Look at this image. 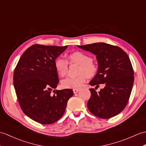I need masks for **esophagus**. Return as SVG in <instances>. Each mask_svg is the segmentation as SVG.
<instances>
[{
  "label": "esophagus",
  "mask_w": 146,
  "mask_h": 146,
  "mask_svg": "<svg viewBox=\"0 0 146 146\" xmlns=\"http://www.w3.org/2000/svg\"><path fill=\"white\" fill-rule=\"evenodd\" d=\"M73 91L74 93H78L80 91V89H73Z\"/></svg>",
  "instance_id": "1"
}]
</instances>
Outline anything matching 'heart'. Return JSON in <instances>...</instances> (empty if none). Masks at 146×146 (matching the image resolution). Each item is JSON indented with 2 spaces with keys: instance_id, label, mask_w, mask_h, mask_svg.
<instances>
[{
  "instance_id": "heart-1",
  "label": "heart",
  "mask_w": 146,
  "mask_h": 146,
  "mask_svg": "<svg viewBox=\"0 0 146 146\" xmlns=\"http://www.w3.org/2000/svg\"><path fill=\"white\" fill-rule=\"evenodd\" d=\"M70 63L80 65L78 70L79 74L76 77H70L63 80L62 85L65 88H79L85 82L86 76L91 77L97 72L96 63L88 54L82 52H74L68 56ZM55 68L60 76H65L68 70V62L62 57H58L55 61Z\"/></svg>"
}]
</instances>
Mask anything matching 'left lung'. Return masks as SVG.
<instances>
[{
	"label": "left lung",
	"instance_id": "1",
	"mask_svg": "<svg viewBox=\"0 0 146 146\" xmlns=\"http://www.w3.org/2000/svg\"><path fill=\"white\" fill-rule=\"evenodd\" d=\"M78 46L96 55L98 72L90 84L96 88L100 84L105 85L99 92L90 89L89 111L103 119L116 116L126 106L133 88L134 71L129 58L119 46L103 42Z\"/></svg>",
	"mask_w": 146,
	"mask_h": 146
}]
</instances>
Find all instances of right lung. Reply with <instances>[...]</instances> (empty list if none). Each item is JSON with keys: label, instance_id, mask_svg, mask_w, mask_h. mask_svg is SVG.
<instances>
[{"label": "right lung", "instance_id": "add662e5", "mask_svg": "<svg viewBox=\"0 0 146 146\" xmlns=\"http://www.w3.org/2000/svg\"><path fill=\"white\" fill-rule=\"evenodd\" d=\"M68 45L35 44L26 50L13 73V85L23 113L42 124H51L63 115L73 96L71 89L53 90L59 83L55 61Z\"/></svg>", "mask_w": 146, "mask_h": 146}]
</instances>
